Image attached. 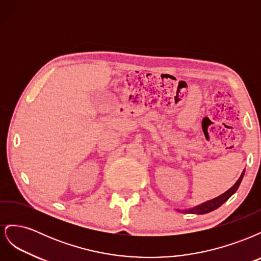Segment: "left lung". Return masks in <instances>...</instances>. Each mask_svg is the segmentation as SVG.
<instances>
[{"label":"left lung","mask_w":261,"mask_h":261,"mask_svg":"<svg viewBox=\"0 0 261 261\" xmlns=\"http://www.w3.org/2000/svg\"><path fill=\"white\" fill-rule=\"evenodd\" d=\"M244 174H245V170L243 171V173L241 174L240 178L238 179V181L228 189V191H226L224 194L220 195L218 197H216V198H213L211 200H208L206 202L203 203H200L198 204V206L196 207H193V208H189V209H176L178 212H181V213H195V215H204V213H209L213 210L218 209L220 206H222V204L230 198V197L238 191L239 186L241 185V181L244 177Z\"/></svg>","instance_id":"8db88e82"}]
</instances>
